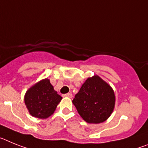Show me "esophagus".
Wrapping results in <instances>:
<instances>
[{
    "instance_id": "obj_1",
    "label": "esophagus",
    "mask_w": 148,
    "mask_h": 148,
    "mask_svg": "<svg viewBox=\"0 0 148 148\" xmlns=\"http://www.w3.org/2000/svg\"><path fill=\"white\" fill-rule=\"evenodd\" d=\"M63 97H69V98H71V97H72V94L71 93L65 94V95H63Z\"/></svg>"
}]
</instances>
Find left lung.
<instances>
[{"instance_id": "left-lung-1", "label": "left lung", "mask_w": 148, "mask_h": 148, "mask_svg": "<svg viewBox=\"0 0 148 148\" xmlns=\"http://www.w3.org/2000/svg\"><path fill=\"white\" fill-rule=\"evenodd\" d=\"M115 101L111 87L98 76H94L86 80L72 102L83 120L99 124L110 116Z\"/></svg>"}]
</instances>
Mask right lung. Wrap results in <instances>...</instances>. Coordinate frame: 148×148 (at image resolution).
<instances>
[{
  "mask_svg": "<svg viewBox=\"0 0 148 148\" xmlns=\"http://www.w3.org/2000/svg\"><path fill=\"white\" fill-rule=\"evenodd\" d=\"M61 100L62 97L53 89L48 79L34 85L24 97L30 115L38 119H47L52 115Z\"/></svg>",
  "mask_w": 148,
  "mask_h": 148,
  "instance_id": "add662e5",
  "label": "right lung"
}]
</instances>
